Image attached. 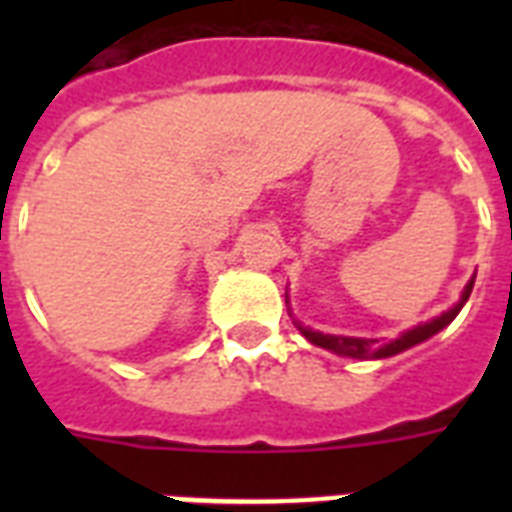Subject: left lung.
I'll use <instances>...</instances> for the list:
<instances>
[{"label": "left lung", "mask_w": 512, "mask_h": 512, "mask_svg": "<svg viewBox=\"0 0 512 512\" xmlns=\"http://www.w3.org/2000/svg\"><path fill=\"white\" fill-rule=\"evenodd\" d=\"M473 281H476V276L468 281V287H465V292H462L460 303L454 305V308H449L446 313H441V316H436V319L425 321V324H420V327L414 329H406L404 335L396 337V340H390L382 345L380 340H366V337H340V335H324V332H313V329L303 327L300 321H295L297 329H300V335L305 337L308 342H313V345H319V348H327L332 350V353H337V356H348V358H390L396 356V353H401V350L412 348V345H420V342H425L428 337L438 335L441 329L449 327L454 321V316L462 311V305L468 303L470 292H473Z\"/></svg>", "instance_id": "left-lung-1"}]
</instances>
